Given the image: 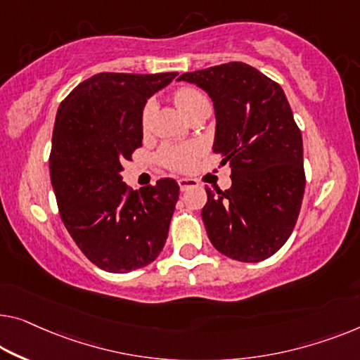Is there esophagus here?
I'll return each mask as SVG.
<instances>
[{
	"instance_id": "obj_1",
	"label": "esophagus",
	"mask_w": 360,
	"mask_h": 360,
	"mask_svg": "<svg viewBox=\"0 0 360 360\" xmlns=\"http://www.w3.org/2000/svg\"><path fill=\"white\" fill-rule=\"evenodd\" d=\"M178 184L181 187V191L186 192V191L192 189V187H197L198 182L195 179H189V178H179L178 179Z\"/></svg>"
}]
</instances>
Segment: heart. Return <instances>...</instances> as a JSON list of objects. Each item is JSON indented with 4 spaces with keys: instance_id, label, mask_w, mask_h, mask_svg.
Here are the masks:
<instances>
[{
    "instance_id": "obj_1",
    "label": "heart",
    "mask_w": 360,
    "mask_h": 360,
    "mask_svg": "<svg viewBox=\"0 0 360 360\" xmlns=\"http://www.w3.org/2000/svg\"><path fill=\"white\" fill-rule=\"evenodd\" d=\"M174 101L179 106V110L189 117L192 112L203 106H210V101L200 90L194 87H182L174 94ZM155 103L148 101L143 106L142 111V127L148 129L150 122H152ZM202 153V147L197 143H184V146H166L160 152V162H162L166 168L173 171H187L194 165L195 158Z\"/></svg>"
}]
</instances>
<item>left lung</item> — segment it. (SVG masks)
Masks as SVG:
<instances>
[{"label": "left lung", "mask_w": 360, "mask_h": 360, "mask_svg": "<svg viewBox=\"0 0 360 360\" xmlns=\"http://www.w3.org/2000/svg\"><path fill=\"white\" fill-rule=\"evenodd\" d=\"M213 101V152L231 165L233 184L207 191L202 208L208 239L229 259L262 262L296 226L305 189L302 136L275 80L245 63L186 72Z\"/></svg>", "instance_id": "obj_1"}]
</instances>
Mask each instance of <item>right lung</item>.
Masks as SVG:
<instances>
[{"label": "right lung", "instance_id": "obj_1", "mask_svg": "<svg viewBox=\"0 0 360 360\" xmlns=\"http://www.w3.org/2000/svg\"><path fill=\"white\" fill-rule=\"evenodd\" d=\"M178 72H100L61 101L50 178L64 226L98 268L129 273L157 259L168 238L179 186L165 178L132 191L122 163L142 146L147 100Z\"/></svg>", "mask_w": 360, "mask_h": 360}]
</instances>
